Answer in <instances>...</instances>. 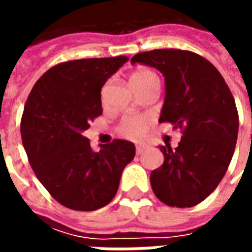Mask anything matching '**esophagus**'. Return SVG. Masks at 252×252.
Instances as JSON below:
<instances>
[{
	"mask_svg": "<svg viewBox=\"0 0 252 252\" xmlns=\"http://www.w3.org/2000/svg\"><path fill=\"white\" fill-rule=\"evenodd\" d=\"M147 150V146L146 144H140V146H136V154L137 155H140V154H143L144 151Z\"/></svg>",
	"mask_w": 252,
	"mask_h": 252,
	"instance_id": "esophagus-1",
	"label": "esophagus"
}]
</instances>
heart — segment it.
I'll return each mask as SVG.
<instances>
[{
    "mask_svg": "<svg viewBox=\"0 0 252 252\" xmlns=\"http://www.w3.org/2000/svg\"><path fill=\"white\" fill-rule=\"evenodd\" d=\"M131 83L133 88H140L144 83L150 82L153 79H158L157 74L148 68H137L131 74ZM150 126V120L146 116L140 115H128L124 116L119 126L116 128L117 133L126 139H139L142 137Z\"/></svg>",
    "mask_w": 252,
    "mask_h": 252,
    "instance_id": "b5f03b06",
    "label": "heart"
}]
</instances>
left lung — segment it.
I'll use <instances>...</instances> for the list:
<instances>
[{
  "label": "left lung",
  "instance_id": "obj_1",
  "mask_svg": "<svg viewBox=\"0 0 252 252\" xmlns=\"http://www.w3.org/2000/svg\"><path fill=\"white\" fill-rule=\"evenodd\" d=\"M155 67L166 81L159 123L182 132L178 147L160 146L164 162L150 175L163 204L190 208L216 189L231 163L239 131V115L228 85L205 58L185 50H153L131 59Z\"/></svg>",
  "mask_w": 252,
  "mask_h": 252
}]
</instances>
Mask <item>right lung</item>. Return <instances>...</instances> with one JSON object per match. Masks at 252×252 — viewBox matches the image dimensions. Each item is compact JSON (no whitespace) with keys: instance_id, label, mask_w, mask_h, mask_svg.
<instances>
[{"instance_id":"1","label":"right lung","mask_w":252,"mask_h":252,"mask_svg":"<svg viewBox=\"0 0 252 252\" xmlns=\"http://www.w3.org/2000/svg\"><path fill=\"white\" fill-rule=\"evenodd\" d=\"M126 57L59 63L31 90L21 139L31 167L55 200L74 211H95L117 193L121 173L135 157L131 142L116 139L98 153L82 135L102 115L101 89Z\"/></svg>"}]
</instances>
